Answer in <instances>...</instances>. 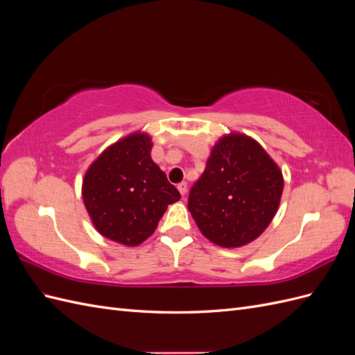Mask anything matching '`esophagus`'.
I'll return each mask as SVG.
<instances>
[{"mask_svg": "<svg viewBox=\"0 0 355 355\" xmlns=\"http://www.w3.org/2000/svg\"><path fill=\"white\" fill-rule=\"evenodd\" d=\"M178 189H179V192H180V196L184 197V196L187 194V191H188V185H187V182H180V184L178 185Z\"/></svg>", "mask_w": 355, "mask_h": 355, "instance_id": "34e87169", "label": "esophagus"}]
</instances>
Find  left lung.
Returning <instances> with one entry per match:
<instances>
[{"label": "left lung", "instance_id": "1", "mask_svg": "<svg viewBox=\"0 0 355 355\" xmlns=\"http://www.w3.org/2000/svg\"><path fill=\"white\" fill-rule=\"evenodd\" d=\"M282 170L254 139L231 133L213 146L188 209L204 237L220 247L249 244L278 210Z\"/></svg>", "mask_w": 355, "mask_h": 355}]
</instances>
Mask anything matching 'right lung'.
<instances>
[{
    "label": "right lung",
    "mask_w": 355,
    "mask_h": 355,
    "mask_svg": "<svg viewBox=\"0 0 355 355\" xmlns=\"http://www.w3.org/2000/svg\"><path fill=\"white\" fill-rule=\"evenodd\" d=\"M146 133H132L94 159L83 180V200L103 237L137 245L153 235L171 202L180 200L151 158Z\"/></svg>",
    "instance_id": "obj_1"
}]
</instances>
